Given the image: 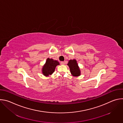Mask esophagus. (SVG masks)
Returning a JSON list of instances; mask_svg holds the SVG:
<instances>
[{
	"mask_svg": "<svg viewBox=\"0 0 123 123\" xmlns=\"http://www.w3.org/2000/svg\"><path fill=\"white\" fill-rule=\"evenodd\" d=\"M60 64H61V65H64L65 62H63V61H61V62H60Z\"/></svg>",
	"mask_w": 123,
	"mask_h": 123,
	"instance_id": "1",
	"label": "esophagus"
}]
</instances>
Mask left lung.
Returning a JSON list of instances; mask_svg holds the SVG:
<instances>
[{
  "instance_id": "1",
  "label": "left lung",
  "mask_w": 123,
  "mask_h": 123,
  "mask_svg": "<svg viewBox=\"0 0 123 123\" xmlns=\"http://www.w3.org/2000/svg\"><path fill=\"white\" fill-rule=\"evenodd\" d=\"M68 65L69 67L70 71L73 76H78L80 75V71L76 60H69Z\"/></svg>"
}]
</instances>
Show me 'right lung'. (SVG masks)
Masks as SVG:
<instances>
[{
	"label": "right lung",
	"mask_w": 123,
	"mask_h": 123,
	"mask_svg": "<svg viewBox=\"0 0 123 123\" xmlns=\"http://www.w3.org/2000/svg\"><path fill=\"white\" fill-rule=\"evenodd\" d=\"M59 65V62L52 59L48 58L46 64L42 68V73L45 76L51 75L55 72V67Z\"/></svg>",
	"instance_id": "1"
}]
</instances>
